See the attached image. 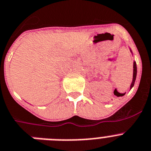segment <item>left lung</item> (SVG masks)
I'll return each mask as SVG.
<instances>
[{
  "mask_svg": "<svg viewBox=\"0 0 151 151\" xmlns=\"http://www.w3.org/2000/svg\"><path fill=\"white\" fill-rule=\"evenodd\" d=\"M136 76H137V65H136V63L135 62H134V73H133V80H132V82H131V88L132 87L134 86V82H135V80H136ZM125 94V93H124ZM124 94H119V95H117V94L114 92V95H117V96H120V95H122V96H123V95H124Z\"/></svg>",
  "mask_w": 151,
  "mask_h": 151,
  "instance_id": "obj_1",
  "label": "left lung"
}]
</instances>
